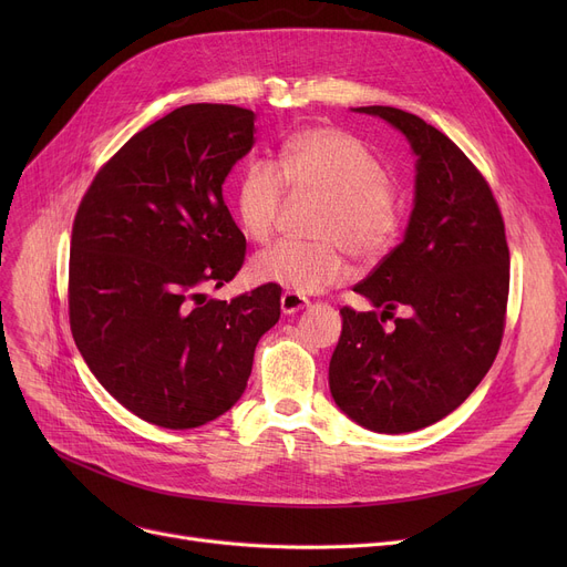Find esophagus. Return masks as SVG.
Listing matches in <instances>:
<instances>
[{"mask_svg":"<svg viewBox=\"0 0 567 567\" xmlns=\"http://www.w3.org/2000/svg\"><path fill=\"white\" fill-rule=\"evenodd\" d=\"M308 306H310V301L306 299L303 293L285 291V293L280 296V308H282L285 315H293V312H299V310H303V308H308Z\"/></svg>","mask_w":567,"mask_h":567,"instance_id":"1","label":"esophagus"}]
</instances>
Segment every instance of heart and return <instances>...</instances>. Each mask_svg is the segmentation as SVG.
I'll return each mask as SVG.
<instances>
[{
    "instance_id": "b5f03b06",
    "label": "heart",
    "mask_w": 567,
    "mask_h": 567,
    "mask_svg": "<svg viewBox=\"0 0 567 567\" xmlns=\"http://www.w3.org/2000/svg\"><path fill=\"white\" fill-rule=\"evenodd\" d=\"M278 164L252 158L241 169L234 188L238 227L252 241H268L289 190L321 199L310 223L315 241H278L259 250L250 261L255 282L317 293L347 280L342 247L374 261L395 246L404 202L363 140L331 126L303 128L282 142Z\"/></svg>"
}]
</instances>
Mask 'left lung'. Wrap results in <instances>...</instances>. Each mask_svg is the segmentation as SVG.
Masks as SVG:
<instances>
[{
  "mask_svg": "<svg viewBox=\"0 0 567 567\" xmlns=\"http://www.w3.org/2000/svg\"><path fill=\"white\" fill-rule=\"evenodd\" d=\"M411 142L415 199L404 241L353 287L381 312L344 306L329 368L336 404L359 425L402 434L455 411L492 368L511 289V252L487 178L411 112L370 105ZM395 309H404L402 318ZM394 319L393 327L384 321Z\"/></svg>",
  "mask_w": 567,
  "mask_h": 567,
  "instance_id": "8db88e82",
  "label": "left lung"
}]
</instances>
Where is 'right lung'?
I'll return each mask as SVG.
<instances>
[{
	"label": "right lung",
	"instance_id": "right-lung-1",
	"mask_svg": "<svg viewBox=\"0 0 567 567\" xmlns=\"http://www.w3.org/2000/svg\"><path fill=\"white\" fill-rule=\"evenodd\" d=\"M255 112L176 107L96 172L71 234L69 319L84 363L137 419L190 430L244 395L280 287L206 299L246 259L223 184L255 144Z\"/></svg>",
	"mask_w": 567,
	"mask_h": 567
}]
</instances>
